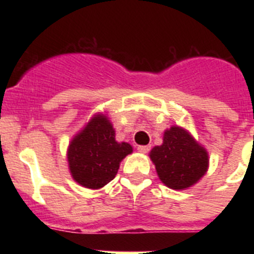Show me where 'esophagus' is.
<instances>
[{"mask_svg": "<svg viewBox=\"0 0 254 254\" xmlns=\"http://www.w3.org/2000/svg\"><path fill=\"white\" fill-rule=\"evenodd\" d=\"M150 149H151V146H138L137 147L138 151L143 152V154H146V152H149Z\"/></svg>", "mask_w": 254, "mask_h": 254, "instance_id": "34e87169", "label": "esophagus"}]
</instances>
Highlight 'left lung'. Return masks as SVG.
Masks as SVG:
<instances>
[{
    "label": "left lung",
    "instance_id": "8db88e82",
    "mask_svg": "<svg viewBox=\"0 0 254 254\" xmlns=\"http://www.w3.org/2000/svg\"><path fill=\"white\" fill-rule=\"evenodd\" d=\"M150 158L160 181L173 190H185L194 185L208 167L206 150L181 127L165 131L163 145L155 146Z\"/></svg>",
    "mask_w": 254,
    "mask_h": 254
}]
</instances>
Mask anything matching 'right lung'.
I'll return each instance as SVG.
<instances>
[{"mask_svg": "<svg viewBox=\"0 0 254 254\" xmlns=\"http://www.w3.org/2000/svg\"><path fill=\"white\" fill-rule=\"evenodd\" d=\"M131 152V145L117 142L113 126L99 114L71 141L67 159L73 179L98 190L116 177L121 160Z\"/></svg>", "mask_w": 254, "mask_h": 254, "instance_id": "add662e5", "label": "right lung"}]
</instances>
